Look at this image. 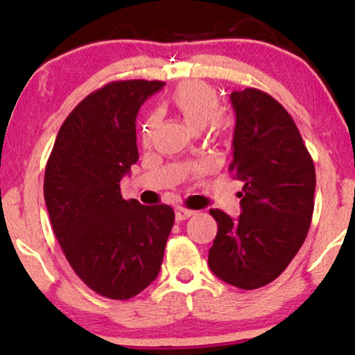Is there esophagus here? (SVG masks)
Here are the masks:
<instances>
[{"label":"esophagus","mask_w":355,"mask_h":355,"mask_svg":"<svg viewBox=\"0 0 355 355\" xmlns=\"http://www.w3.org/2000/svg\"><path fill=\"white\" fill-rule=\"evenodd\" d=\"M196 211L189 210V209H183V207H178L175 209V220L177 221H182V220H187L189 216H193Z\"/></svg>","instance_id":"1"}]
</instances>
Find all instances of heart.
I'll return each mask as SVG.
<instances>
[{
    "instance_id": "heart-1",
    "label": "heart",
    "mask_w": 355,
    "mask_h": 355,
    "mask_svg": "<svg viewBox=\"0 0 355 355\" xmlns=\"http://www.w3.org/2000/svg\"><path fill=\"white\" fill-rule=\"evenodd\" d=\"M171 103L194 130H202L216 118L220 111L218 95L210 86L200 81H187L180 84L171 95ZM156 121V114H148L141 123L140 139L144 144L150 141Z\"/></svg>"
}]
</instances>
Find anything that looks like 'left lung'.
I'll use <instances>...</instances> for the list:
<instances>
[{"instance_id":"8db88e82","label":"left lung","mask_w":355,"mask_h":355,"mask_svg":"<svg viewBox=\"0 0 355 355\" xmlns=\"http://www.w3.org/2000/svg\"><path fill=\"white\" fill-rule=\"evenodd\" d=\"M236 111L230 171L244 182L241 215H210L218 232L209 250L216 277L242 290L264 287L303 245L314 211L315 168L292 116L271 95L231 94Z\"/></svg>"}]
</instances>
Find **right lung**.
I'll use <instances>...</instances> for the list:
<instances>
[{"instance_id": "obj_1", "label": "right lung", "mask_w": 355, "mask_h": 355, "mask_svg": "<svg viewBox=\"0 0 355 355\" xmlns=\"http://www.w3.org/2000/svg\"><path fill=\"white\" fill-rule=\"evenodd\" d=\"M162 81H113L63 121L46 164L44 200L76 276L95 293L129 300L159 274L175 214L123 199L121 178L139 161L135 118Z\"/></svg>"}]
</instances>
